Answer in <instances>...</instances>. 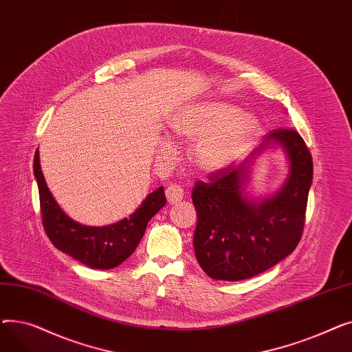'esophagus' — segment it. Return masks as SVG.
<instances>
[{
  "label": "esophagus",
  "instance_id": "34e87169",
  "mask_svg": "<svg viewBox=\"0 0 352 352\" xmlns=\"http://www.w3.org/2000/svg\"><path fill=\"white\" fill-rule=\"evenodd\" d=\"M165 195L170 204H177V202H179L184 198V190L179 186H177V184H173V186L165 190Z\"/></svg>",
  "mask_w": 352,
  "mask_h": 352
}]
</instances>
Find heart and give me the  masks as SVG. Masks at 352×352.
Returning a JSON list of instances; mask_svg holds the SVG:
<instances>
[{
    "mask_svg": "<svg viewBox=\"0 0 352 352\" xmlns=\"http://www.w3.org/2000/svg\"><path fill=\"white\" fill-rule=\"evenodd\" d=\"M171 128L179 135L195 138L191 157L201 170L215 173L230 166L258 133V121L226 102L191 105L178 113Z\"/></svg>",
    "mask_w": 352,
    "mask_h": 352,
    "instance_id": "heart-1",
    "label": "heart"
}]
</instances>
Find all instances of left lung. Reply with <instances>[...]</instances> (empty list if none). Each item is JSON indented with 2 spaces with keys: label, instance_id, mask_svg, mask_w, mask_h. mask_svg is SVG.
I'll use <instances>...</instances> for the list:
<instances>
[{
  "label": "left lung",
  "instance_id": "obj_1",
  "mask_svg": "<svg viewBox=\"0 0 352 352\" xmlns=\"http://www.w3.org/2000/svg\"><path fill=\"white\" fill-rule=\"evenodd\" d=\"M270 146L285 151L289 174L272 196L252 197L246 188L253 164ZM311 184L312 157L301 135L287 128L268 133L238 166L195 182L192 244L201 268L214 280L241 281L283 261L301 239Z\"/></svg>",
  "mask_w": 352,
  "mask_h": 352
}]
</instances>
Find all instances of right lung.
<instances>
[{
	"instance_id": "add662e5",
	"label": "right lung",
	"mask_w": 352,
	"mask_h": 352,
	"mask_svg": "<svg viewBox=\"0 0 352 352\" xmlns=\"http://www.w3.org/2000/svg\"><path fill=\"white\" fill-rule=\"evenodd\" d=\"M34 175L40 192L43 226L51 243L89 268L111 270L122 264L140 244L148 221L166 202L164 187H160L148 194L128 218L104 227L82 226L69 218L52 197L41 171L38 150L34 155Z\"/></svg>"
}]
</instances>
